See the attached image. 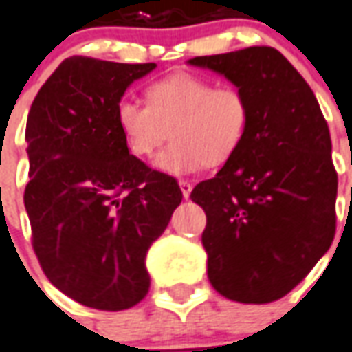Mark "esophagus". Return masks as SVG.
I'll return each instance as SVG.
<instances>
[{
    "label": "esophagus",
    "mask_w": 352,
    "mask_h": 352,
    "mask_svg": "<svg viewBox=\"0 0 352 352\" xmlns=\"http://www.w3.org/2000/svg\"><path fill=\"white\" fill-rule=\"evenodd\" d=\"M180 189H182V195L188 199L191 195V189H193V184L188 180H180Z\"/></svg>",
    "instance_id": "1"
}]
</instances>
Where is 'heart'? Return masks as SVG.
Here are the masks:
<instances>
[{"instance_id":"1","label":"heart","mask_w":352,"mask_h":352,"mask_svg":"<svg viewBox=\"0 0 352 352\" xmlns=\"http://www.w3.org/2000/svg\"><path fill=\"white\" fill-rule=\"evenodd\" d=\"M146 100L148 106L129 96L117 102V126L126 148L138 157L153 155L172 136L155 161L168 174L228 163L250 129L248 96L239 87H216L195 74L180 72L153 81L146 89Z\"/></svg>"}]
</instances>
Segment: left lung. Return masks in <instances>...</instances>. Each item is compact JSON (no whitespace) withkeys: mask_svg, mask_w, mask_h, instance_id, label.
<instances>
[{"mask_svg":"<svg viewBox=\"0 0 352 352\" xmlns=\"http://www.w3.org/2000/svg\"><path fill=\"white\" fill-rule=\"evenodd\" d=\"M248 96L243 146L191 191L203 206L208 280L228 300L271 303L307 276L336 235L338 172L315 92L273 47L195 56Z\"/></svg>","mask_w":352,"mask_h":352,"instance_id":"left-lung-1","label":"left lung"}]
</instances>
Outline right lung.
Returning <instances> with one entry per match:
<instances>
[{
    "instance_id": "add662e5",
    "label": "right lung",
    "mask_w": 352,
    "mask_h": 352,
    "mask_svg": "<svg viewBox=\"0 0 352 352\" xmlns=\"http://www.w3.org/2000/svg\"><path fill=\"white\" fill-rule=\"evenodd\" d=\"M155 64L72 56L32 102L24 206L39 265L81 305L123 311L149 290L146 254L182 203L178 182L129 153L116 121Z\"/></svg>"
}]
</instances>
